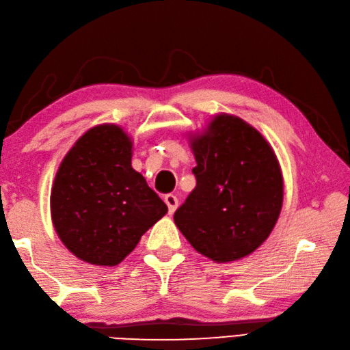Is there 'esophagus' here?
<instances>
[{
    "label": "esophagus",
    "instance_id": "esophagus-1",
    "mask_svg": "<svg viewBox=\"0 0 350 350\" xmlns=\"http://www.w3.org/2000/svg\"><path fill=\"white\" fill-rule=\"evenodd\" d=\"M165 202H166L167 208H169V215H172V213L176 210V206H178V198L172 193H169V195L165 196Z\"/></svg>",
    "mask_w": 350,
    "mask_h": 350
}]
</instances>
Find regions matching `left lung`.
Segmentation results:
<instances>
[{
    "label": "left lung",
    "mask_w": 350,
    "mask_h": 350,
    "mask_svg": "<svg viewBox=\"0 0 350 350\" xmlns=\"http://www.w3.org/2000/svg\"><path fill=\"white\" fill-rule=\"evenodd\" d=\"M190 145L196 187L175 211V225L213 261L243 258L269 237L282 208V174L273 149L231 115L216 116Z\"/></svg>",
    "instance_id": "obj_1"
}]
</instances>
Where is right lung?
Returning <instances> with one entry per match:
<instances>
[{
	"label": "right lung",
	"instance_id": "add662e5",
	"mask_svg": "<svg viewBox=\"0 0 350 350\" xmlns=\"http://www.w3.org/2000/svg\"><path fill=\"white\" fill-rule=\"evenodd\" d=\"M133 142L118 125L84 133L63 159L51 190L55 232L77 258L116 266L167 205L131 167Z\"/></svg>",
	"mask_w": 350,
	"mask_h": 350
}]
</instances>
